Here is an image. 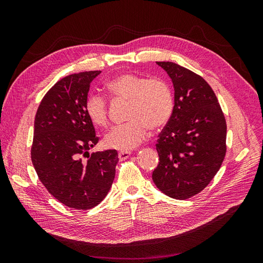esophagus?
<instances>
[{"instance_id":"34e87169","label":"esophagus","mask_w":263,"mask_h":263,"mask_svg":"<svg viewBox=\"0 0 263 263\" xmlns=\"http://www.w3.org/2000/svg\"><path fill=\"white\" fill-rule=\"evenodd\" d=\"M130 154H132L130 151H119V153H118L119 160H121V161L126 160V159L130 156Z\"/></svg>"}]
</instances>
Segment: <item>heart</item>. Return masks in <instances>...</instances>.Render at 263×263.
Returning <instances> with one entry per match:
<instances>
[{"label": "heart", "instance_id": "obj_1", "mask_svg": "<svg viewBox=\"0 0 263 263\" xmlns=\"http://www.w3.org/2000/svg\"><path fill=\"white\" fill-rule=\"evenodd\" d=\"M113 100L128 101L129 123L115 126L104 137V145L122 151L139 145L148 129H160L169 123L174 109V98L170 85L162 79H149L133 73L115 77L106 84ZM85 113L99 127L108 123V102L98 94H90L85 100Z\"/></svg>", "mask_w": 263, "mask_h": 263}]
</instances>
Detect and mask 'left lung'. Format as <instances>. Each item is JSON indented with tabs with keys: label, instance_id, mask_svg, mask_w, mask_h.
Segmentation results:
<instances>
[{
	"label": "left lung",
	"instance_id": "8db88e82",
	"mask_svg": "<svg viewBox=\"0 0 263 263\" xmlns=\"http://www.w3.org/2000/svg\"><path fill=\"white\" fill-rule=\"evenodd\" d=\"M157 63L172 79L174 109L157 140L159 163L153 180L165 195L186 200L210 184L224 161L226 119L201 76L174 62Z\"/></svg>",
	"mask_w": 263,
	"mask_h": 263
}]
</instances>
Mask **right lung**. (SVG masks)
Masks as SVG:
<instances>
[{
  "instance_id": "1",
  "label": "right lung",
  "mask_w": 263,
  "mask_h": 263,
  "mask_svg": "<svg viewBox=\"0 0 263 263\" xmlns=\"http://www.w3.org/2000/svg\"><path fill=\"white\" fill-rule=\"evenodd\" d=\"M101 71L70 74L45 94L35 116L30 157L38 179L60 203L90 210L107 195L115 178V149L89 154L99 142L85 100Z\"/></svg>"
}]
</instances>
